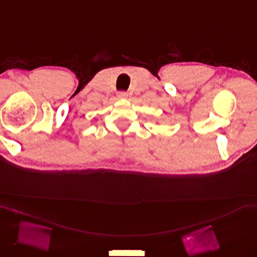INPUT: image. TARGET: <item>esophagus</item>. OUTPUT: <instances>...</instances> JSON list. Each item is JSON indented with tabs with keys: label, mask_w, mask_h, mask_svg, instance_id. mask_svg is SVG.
Instances as JSON below:
<instances>
[{
	"label": "esophagus",
	"mask_w": 257,
	"mask_h": 257,
	"mask_svg": "<svg viewBox=\"0 0 257 257\" xmlns=\"http://www.w3.org/2000/svg\"><path fill=\"white\" fill-rule=\"evenodd\" d=\"M128 97V93L124 92V91H119L117 92V98L119 99H123V98H127Z\"/></svg>",
	"instance_id": "obj_1"
}]
</instances>
